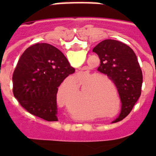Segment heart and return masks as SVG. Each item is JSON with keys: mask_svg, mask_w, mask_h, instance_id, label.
Listing matches in <instances>:
<instances>
[{"mask_svg": "<svg viewBox=\"0 0 156 156\" xmlns=\"http://www.w3.org/2000/svg\"><path fill=\"white\" fill-rule=\"evenodd\" d=\"M93 76L94 74L87 73L84 76L82 77V78H80V79L79 80L80 83L82 84V83H85L86 81H87L89 79H90ZM99 79H104V80H106L108 81L109 83H111V84L114 87V83L112 82V80L110 78H108V76H104V75H99L98 76L94 77V78H93V79H91L90 80L88 81V82L87 83L86 85L87 86H89V85H90L91 83H93L95 80H99ZM76 85H77L76 78H74V79L71 80L69 81H66V82L64 83V84H62V86L60 87L58 92V101L59 104L61 105H64V106L66 105H65L64 101H63L62 88L64 87H68L73 88V87H76ZM108 83H107V82H106L105 80H99L97 83H96L93 84V86H92L91 88H90V90H91V92H93V94L94 95H98V94H101L103 93V92H106V90H107V89H108ZM100 102H101V101H100ZM69 110H70V112L73 113L74 111L73 108H70ZM85 116L90 117V114H87Z\"/></svg>", "mask_w": 156, "mask_h": 156, "instance_id": "obj_1", "label": "heart"}]
</instances>
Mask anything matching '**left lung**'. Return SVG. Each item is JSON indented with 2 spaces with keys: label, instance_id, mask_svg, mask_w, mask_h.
<instances>
[{
  "label": "left lung",
  "instance_id": "obj_1",
  "mask_svg": "<svg viewBox=\"0 0 156 156\" xmlns=\"http://www.w3.org/2000/svg\"><path fill=\"white\" fill-rule=\"evenodd\" d=\"M100 58L98 68L115 84L122 107L119 121L130 112L141 93L143 76L137 56L131 48L120 41L105 40L94 48Z\"/></svg>",
  "mask_w": 156,
  "mask_h": 156
}]
</instances>
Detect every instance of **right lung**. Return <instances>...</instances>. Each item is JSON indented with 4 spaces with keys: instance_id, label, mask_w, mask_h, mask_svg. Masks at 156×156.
<instances>
[{
    "instance_id": "add662e5",
    "label": "right lung",
    "mask_w": 156,
    "mask_h": 156,
    "mask_svg": "<svg viewBox=\"0 0 156 156\" xmlns=\"http://www.w3.org/2000/svg\"><path fill=\"white\" fill-rule=\"evenodd\" d=\"M74 72L55 47L46 43L32 45L23 52L14 71V96L32 115L58 121V87Z\"/></svg>"
}]
</instances>
